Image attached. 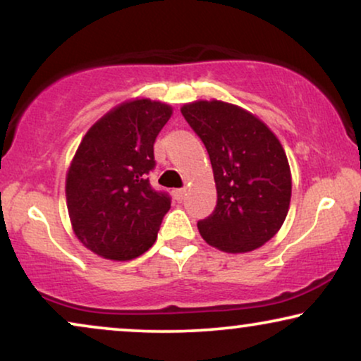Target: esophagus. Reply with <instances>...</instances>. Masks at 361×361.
<instances>
[{"mask_svg":"<svg viewBox=\"0 0 361 361\" xmlns=\"http://www.w3.org/2000/svg\"><path fill=\"white\" fill-rule=\"evenodd\" d=\"M185 195H187V189H176V190H174L176 200H179V202L184 200Z\"/></svg>","mask_w":361,"mask_h":361,"instance_id":"obj_1","label":"esophagus"}]
</instances>
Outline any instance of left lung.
<instances>
[{
	"label": "left lung",
	"mask_w": 361,
	"mask_h": 361,
	"mask_svg": "<svg viewBox=\"0 0 361 361\" xmlns=\"http://www.w3.org/2000/svg\"><path fill=\"white\" fill-rule=\"evenodd\" d=\"M209 152L216 187L214 214L197 226L225 253H248L269 241L289 210L290 169L273 131L253 113L220 100L180 108Z\"/></svg>",
	"instance_id": "1"
}]
</instances>
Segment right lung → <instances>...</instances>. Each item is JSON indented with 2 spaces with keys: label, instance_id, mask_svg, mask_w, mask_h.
Returning a JSON list of instances; mask_svg holds the SVG:
<instances>
[{
  "label": "right lung",
  "instance_id": "obj_1",
  "mask_svg": "<svg viewBox=\"0 0 361 361\" xmlns=\"http://www.w3.org/2000/svg\"><path fill=\"white\" fill-rule=\"evenodd\" d=\"M172 106L136 98L102 116L78 146L66 179L73 233L102 258L128 261L154 245L171 197L151 187L154 141Z\"/></svg>",
  "mask_w": 361,
  "mask_h": 361
}]
</instances>
